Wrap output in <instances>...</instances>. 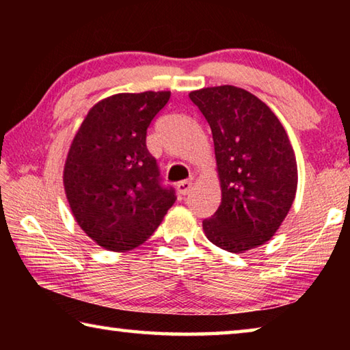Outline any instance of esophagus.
<instances>
[{"label":"esophagus","mask_w":350,"mask_h":350,"mask_svg":"<svg viewBox=\"0 0 350 350\" xmlns=\"http://www.w3.org/2000/svg\"><path fill=\"white\" fill-rule=\"evenodd\" d=\"M177 193L180 194V196H185V194H188L189 191H191V182L189 180H182L177 183Z\"/></svg>","instance_id":"34e87169"}]
</instances>
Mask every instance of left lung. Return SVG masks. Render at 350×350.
<instances>
[{"label": "left lung", "mask_w": 350, "mask_h": 350, "mask_svg": "<svg viewBox=\"0 0 350 350\" xmlns=\"http://www.w3.org/2000/svg\"><path fill=\"white\" fill-rule=\"evenodd\" d=\"M189 98L211 128L222 191L219 208L202 222L205 236L232 253L265 244L286 219L298 185L286 129L241 88H204Z\"/></svg>", "instance_id": "left-lung-1"}]
</instances>
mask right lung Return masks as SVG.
<instances>
[{
	"label": "right lung",
	"instance_id": "right-lung-1",
	"mask_svg": "<svg viewBox=\"0 0 350 350\" xmlns=\"http://www.w3.org/2000/svg\"><path fill=\"white\" fill-rule=\"evenodd\" d=\"M170 96L146 91L100 100L70 144L64 193L77 224L106 250L144 244L176 202L146 148V129Z\"/></svg>",
	"mask_w": 350,
	"mask_h": 350
}]
</instances>
